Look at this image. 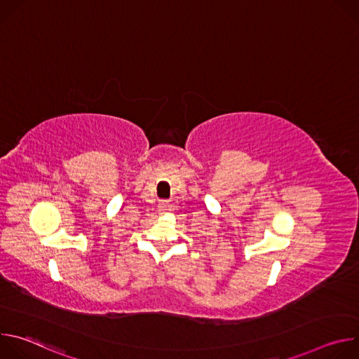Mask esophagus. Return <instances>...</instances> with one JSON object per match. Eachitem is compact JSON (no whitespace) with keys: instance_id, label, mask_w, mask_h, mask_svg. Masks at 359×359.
<instances>
[{"instance_id":"1","label":"esophagus","mask_w":359,"mask_h":359,"mask_svg":"<svg viewBox=\"0 0 359 359\" xmlns=\"http://www.w3.org/2000/svg\"><path fill=\"white\" fill-rule=\"evenodd\" d=\"M170 208H172V204H170L169 201H166V200H162V201L159 203V212H161V213L169 212Z\"/></svg>"}]
</instances>
